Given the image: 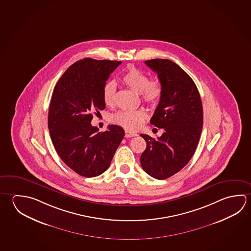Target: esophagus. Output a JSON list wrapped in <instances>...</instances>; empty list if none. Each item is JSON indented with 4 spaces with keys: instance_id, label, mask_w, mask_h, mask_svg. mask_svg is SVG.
<instances>
[{
    "instance_id": "obj_1",
    "label": "esophagus",
    "mask_w": 251,
    "mask_h": 251,
    "mask_svg": "<svg viewBox=\"0 0 251 251\" xmlns=\"http://www.w3.org/2000/svg\"><path fill=\"white\" fill-rule=\"evenodd\" d=\"M137 136V134H136V132L129 131V130H127V129L125 130V137H133V136Z\"/></svg>"
}]
</instances>
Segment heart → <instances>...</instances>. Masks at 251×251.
I'll use <instances>...</instances> for the list:
<instances>
[{
    "mask_svg": "<svg viewBox=\"0 0 251 251\" xmlns=\"http://www.w3.org/2000/svg\"><path fill=\"white\" fill-rule=\"evenodd\" d=\"M122 82L128 88L136 93H140L143 101L155 105L162 95V85L157 78L149 79L145 72L134 66L128 67L122 76ZM116 84L108 81L102 89V99L106 106H113L115 103ZM147 118V113L143 109L138 110H122L113 115L112 121L128 129H136L140 127Z\"/></svg>",
    "mask_w": 251,
    "mask_h": 251,
    "instance_id": "heart-1",
    "label": "heart"
}]
</instances>
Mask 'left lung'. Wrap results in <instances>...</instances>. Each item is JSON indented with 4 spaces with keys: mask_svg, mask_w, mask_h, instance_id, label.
<instances>
[{
    "mask_svg": "<svg viewBox=\"0 0 251 251\" xmlns=\"http://www.w3.org/2000/svg\"><path fill=\"white\" fill-rule=\"evenodd\" d=\"M145 63L157 72L162 85L151 124L164 133L158 139L141 134L146 142L141 166L151 177L165 180L180 171L197 149L202 128V101L192 78L176 63L167 59Z\"/></svg>",
    "mask_w": 251,
    "mask_h": 251,
    "instance_id": "1",
    "label": "left lung"
}]
</instances>
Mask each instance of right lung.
Returning <instances> with one entry per match:
<instances>
[{"mask_svg":"<svg viewBox=\"0 0 251 251\" xmlns=\"http://www.w3.org/2000/svg\"><path fill=\"white\" fill-rule=\"evenodd\" d=\"M121 62L85 58L72 64L53 89L49 128L58 155L79 176L95 177L110 166L124 128L109 125L99 132L91 124L93 111L104 110L102 89Z\"/></svg>","mask_w":251,"mask_h":251,"instance_id":"right-lung-1","label":"right lung"}]
</instances>
